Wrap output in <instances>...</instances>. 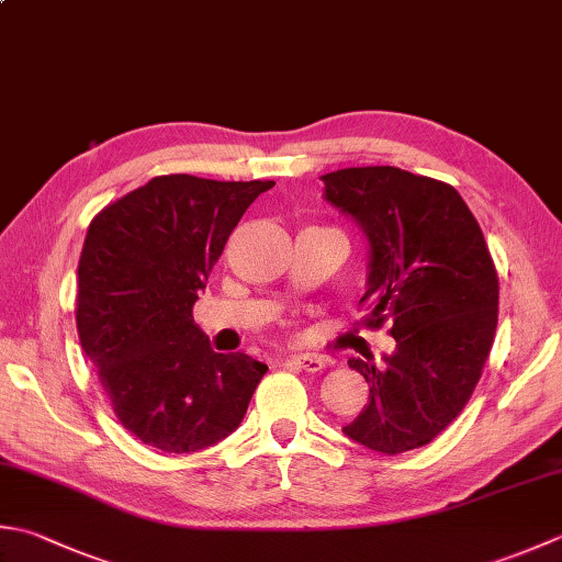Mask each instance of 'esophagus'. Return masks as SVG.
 <instances>
[{
    "mask_svg": "<svg viewBox=\"0 0 562 562\" xmlns=\"http://www.w3.org/2000/svg\"><path fill=\"white\" fill-rule=\"evenodd\" d=\"M290 362L294 368L306 370V372H322L326 368V360L322 356H312V353H294L290 356Z\"/></svg>",
    "mask_w": 562,
    "mask_h": 562,
    "instance_id": "obj_1",
    "label": "esophagus"
}]
</instances>
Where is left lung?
<instances>
[{"instance_id": "left-lung-1", "label": "left lung", "mask_w": 562, "mask_h": 562, "mask_svg": "<svg viewBox=\"0 0 562 562\" xmlns=\"http://www.w3.org/2000/svg\"><path fill=\"white\" fill-rule=\"evenodd\" d=\"M322 180L324 200L368 238L366 326L392 322L397 340L384 366L348 360L370 397L344 434L397 456L431 443L468 404L497 331V270L456 187L392 165Z\"/></svg>"}]
</instances>
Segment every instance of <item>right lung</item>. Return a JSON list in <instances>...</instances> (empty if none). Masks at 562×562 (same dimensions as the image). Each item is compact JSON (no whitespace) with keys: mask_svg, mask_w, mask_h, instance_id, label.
<instances>
[{"mask_svg":"<svg viewBox=\"0 0 562 562\" xmlns=\"http://www.w3.org/2000/svg\"><path fill=\"white\" fill-rule=\"evenodd\" d=\"M272 180L160 175L99 212L77 266V334L126 431L165 453L234 434L266 362L214 353L192 306Z\"/></svg>","mask_w":562,"mask_h":562,"instance_id":"obj_1","label":"right lung"}]
</instances>
